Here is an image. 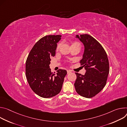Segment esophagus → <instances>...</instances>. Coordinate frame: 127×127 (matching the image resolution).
<instances>
[{"label": "esophagus", "instance_id": "obj_1", "mask_svg": "<svg viewBox=\"0 0 127 127\" xmlns=\"http://www.w3.org/2000/svg\"><path fill=\"white\" fill-rule=\"evenodd\" d=\"M71 72V71H70V70H67V74H69Z\"/></svg>", "mask_w": 127, "mask_h": 127}]
</instances>
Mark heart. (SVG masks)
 I'll use <instances>...</instances> for the list:
<instances>
[{"instance_id":"heart-1","label":"heart","mask_w":127,"mask_h":127,"mask_svg":"<svg viewBox=\"0 0 127 127\" xmlns=\"http://www.w3.org/2000/svg\"><path fill=\"white\" fill-rule=\"evenodd\" d=\"M78 43H78V42H72V45H75V44H78ZM59 46H60V44L58 45V48H59Z\"/></svg>"}]
</instances>
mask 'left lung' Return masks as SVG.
I'll return each instance as SVG.
<instances>
[{
  "label": "left lung",
  "mask_w": 127,
  "mask_h": 127,
  "mask_svg": "<svg viewBox=\"0 0 127 127\" xmlns=\"http://www.w3.org/2000/svg\"><path fill=\"white\" fill-rule=\"evenodd\" d=\"M84 46L80 64L86 73L82 75L76 73L74 84L76 92L86 98H92L100 92L106 85L109 74V62L106 53L95 39L88 34L76 35Z\"/></svg>",
  "instance_id": "8db88e82"
}]
</instances>
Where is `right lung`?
<instances>
[{
	"mask_svg": "<svg viewBox=\"0 0 127 127\" xmlns=\"http://www.w3.org/2000/svg\"><path fill=\"white\" fill-rule=\"evenodd\" d=\"M61 35H47L34 45L26 63V76L32 90L43 98L58 94L62 90L65 69H60L56 74L51 72L49 64L51 56H54L57 43Z\"/></svg>",
	"mask_w": 127,
	"mask_h": 127,
	"instance_id": "right-lung-1",
	"label": "right lung"
}]
</instances>
